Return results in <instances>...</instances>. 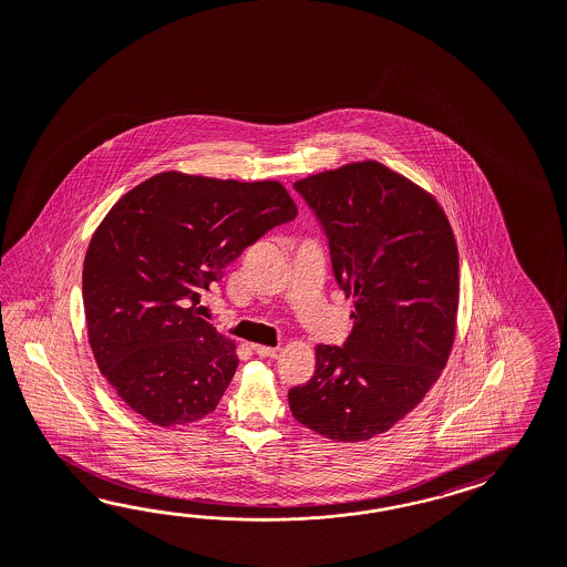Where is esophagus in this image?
<instances>
[{
    "label": "esophagus",
    "mask_w": 567,
    "mask_h": 567,
    "mask_svg": "<svg viewBox=\"0 0 567 567\" xmlns=\"http://www.w3.org/2000/svg\"><path fill=\"white\" fill-rule=\"evenodd\" d=\"M251 350H254L258 357H262V359H277L278 352H280L278 346L254 344L251 346Z\"/></svg>",
    "instance_id": "obj_1"
}]
</instances>
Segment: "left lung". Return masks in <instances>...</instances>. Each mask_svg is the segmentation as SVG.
<instances>
[{"label":"left lung","instance_id":"obj_1","mask_svg":"<svg viewBox=\"0 0 567 567\" xmlns=\"http://www.w3.org/2000/svg\"><path fill=\"white\" fill-rule=\"evenodd\" d=\"M328 239L338 287L354 297L342 346L316 348V373L290 386L292 415L330 441H367L410 414L455 340L458 254L439 203L377 162L292 186Z\"/></svg>","mask_w":567,"mask_h":567}]
</instances>
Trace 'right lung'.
I'll return each instance as SVG.
<instances>
[{
	"label": "right lung",
	"mask_w": 567,
	"mask_h": 567,
	"mask_svg": "<svg viewBox=\"0 0 567 567\" xmlns=\"http://www.w3.org/2000/svg\"><path fill=\"white\" fill-rule=\"evenodd\" d=\"M297 217L278 182L157 174L100 223L83 260V309L100 373L157 426L210 414L234 379L231 340L200 318L227 264Z\"/></svg>",
	"instance_id": "obj_1"
}]
</instances>
